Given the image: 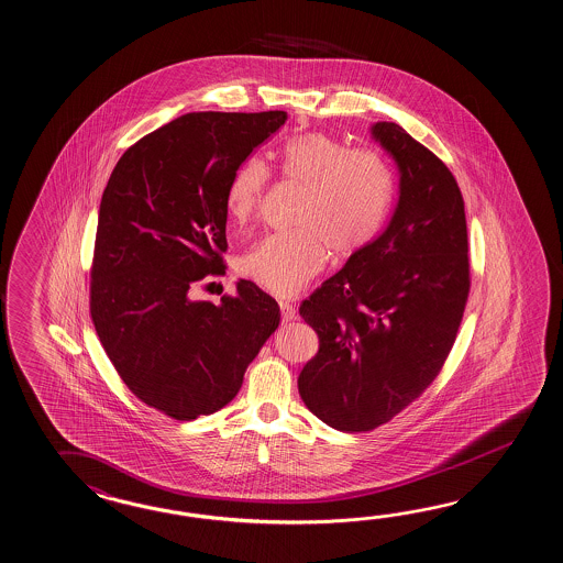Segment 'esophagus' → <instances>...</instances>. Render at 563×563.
Returning <instances> with one entry per match:
<instances>
[{
	"instance_id": "obj_1",
	"label": "esophagus",
	"mask_w": 563,
	"mask_h": 563,
	"mask_svg": "<svg viewBox=\"0 0 563 563\" xmlns=\"http://www.w3.org/2000/svg\"><path fill=\"white\" fill-rule=\"evenodd\" d=\"M278 307H280V319H283V323H288V321H292L295 319V309H292V305H288V302H278Z\"/></svg>"
}]
</instances>
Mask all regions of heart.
Returning a JSON list of instances; mask_svg holds the SVG:
<instances>
[{
	"mask_svg": "<svg viewBox=\"0 0 563 563\" xmlns=\"http://www.w3.org/2000/svg\"><path fill=\"white\" fill-rule=\"evenodd\" d=\"M280 172L305 189L292 224L299 230L268 234L240 258V275L288 297L317 275L327 253L350 261L374 244L388 222L396 198V174L384 153L350 150L321 131L290 139L280 151ZM271 184L261 157L238 165L225 189V210L238 224L252 220Z\"/></svg>",
	"mask_w": 563,
	"mask_h": 563,
	"instance_id": "obj_1",
	"label": "heart"
}]
</instances>
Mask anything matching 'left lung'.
Listing matches in <instances>:
<instances>
[{
	"label": "left lung",
	"instance_id": "8db88e82",
	"mask_svg": "<svg viewBox=\"0 0 563 563\" xmlns=\"http://www.w3.org/2000/svg\"><path fill=\"white\" fill-rule=\"evenodd\" d=\"M372 135L400 172L388 228L302 300L319 338L299 375L305 406L341 432H369L440 374L471 290L463 194L449 167L396 123Z\"/></svg>",
	"mask_w": 563,
	"mask_h": 563
}]
</instances>
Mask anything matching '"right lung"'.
I'll return each mask as SVG.
<instances>
[{"label": "right lung", "instance_id": "right-lung-1", "mask_svg": "<svg viewBox=\"0 0 563 563\" xmlns=\"http://www.w3.org/2000/svg\"><path fill=\"white\" fill-rule=\"evenodd\" d=\"M285 111L188 113L139 139L102 191L90 317L139 400L189 422L234 400L280 321L251 280L218 305L191 295L225 275V189Z\"/></svg>", "mask_w": 563, "mask_h": 563}]
</instances>
